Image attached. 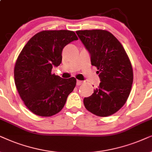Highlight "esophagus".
<instances>
[{"label":"esophagus","mask_w":152,"mask_h":152,"mask_svg":"<svg viewBox=\"0 0 152 152\" xmlns=\"http://www.w3.org/2000/svg\"><path fill=\"white\" fill-rule=\"evenodd\" d=\"M83 83V81H82V80H76V85H77V86H80Z\"/></svg>","instance_id":"34e87169"}]
</instances>
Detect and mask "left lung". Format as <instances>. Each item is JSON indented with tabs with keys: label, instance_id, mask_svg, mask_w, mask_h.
Masks as SVG:
<instances>
[{
	"label": "left lung",
	"instance_id": "obj_1",
	"mask_svg": "<svg viewBox=\"0 0 152 152\" xmlns=\"http://www.w3.org/2000/svg\"><path fill=\"white\" fill-rule=\"evenodd\" d=\"M76 34L96 66L100 81L90 96L84 98L88 111L107 117L118 111L126 103L133 84L130 60L118 39L104 30H78Z\"/></svg>",
	"mask_w": 152,
	"mask_h": 152
}]
</instances>
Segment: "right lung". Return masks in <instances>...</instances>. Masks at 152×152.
Here are the masks:
<instances>
[{
	"label": "right lung",
	"mask_w": 152,
	"mask_h": 152,
	"mask_svg": "<svg viewBox=\"0 0 152 152\" xmlns=\"http://www.w3.org/2000/svg\"><path fill=\"white\" fill-rule=\"evenodd\" d=\"M77 39L70 30H44L34 35L20 53L14 72L15 85L21 99L34 114H57L74 90L76 78H62L52 74L51 70L62 62L64 46Z\"/></svg>",
	"instance_id": "1"
}]
</instances>
